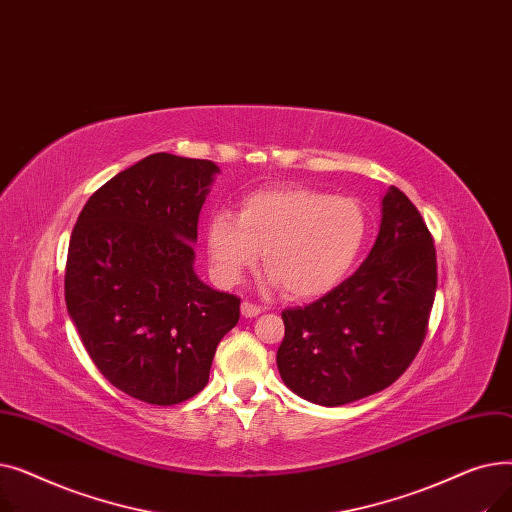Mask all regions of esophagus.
<instances>
[{
    "label": "esophagus",
    "mask_w": 512,
    "mask_h": 512,
    "mask_svg": "<svg viewBox=\"0 0 512 512\" xmlns=\"http://www.w3.org/2000/svg\"><path fill=\"white\" fill-rule=\"evenodd\" d=\"M240 313H242V317H257L261 313V307L245 301V303L240 305Z\"/></svg>",
    "instance_id": "1"
}]
</instances>
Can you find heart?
<instances>
[{
  "instance_id": "b5f03b06",
  "label": "heart",
  "mask_w": 512,
  "mask_h": 512,
  "mask_svg": "<svg viewBox=\"0 0 512 512\" xmlns=\"http://www.w3.org/2000/svg\"><path fill=\"white\" fill-rule=\"evenodd\" d=\"M371 230L369 213L353 197L313 188H272L240 201L236 218L226 211L207 222L213 272L236 284L257 265L290 299L309 301L340 286L359 261Z\"/></svg>"
}]
</instances>
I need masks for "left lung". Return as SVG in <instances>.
Listing matches in <instances>:
<instances>
[{
    "mask_svg": "<svg viewBox=\"0 0 512 512\" xmlns=\"http://www.w3.org/2000/svg\"><path fill=\"white\" fill-rule=\"evenodd\" d=\"M436 286L434 238L409 197L390 186L359 270L319 301L282 311L276 361L284 384L321 407L388 388L419 353Z\"/></svg>",
    "mask_w": 512,
    "mask_h": 512,
    "instance_id": "left-lung-1",
    "label": "left lung"
}]
</instances>
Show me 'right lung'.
I'll return each mask as SVG.
<instances>
[{
  "mask_svg": "<svg viewBox=\"0 0 512 512\" xmlns=\"http://www.w3.org/2000/svg\"><path fill=\"white\" fill-rule=\"evenodd\" d=\"M220 168L153 153L107 180L80 211L66 307L103 378L170 407L201 392L240 299L195 274L199 213Z\"/></svg>",
  "mask_w": 512,
  "mask_h": 512,
  "instance_id": "right-lung-1",
  "label": "right lung"
}]
</instances>
